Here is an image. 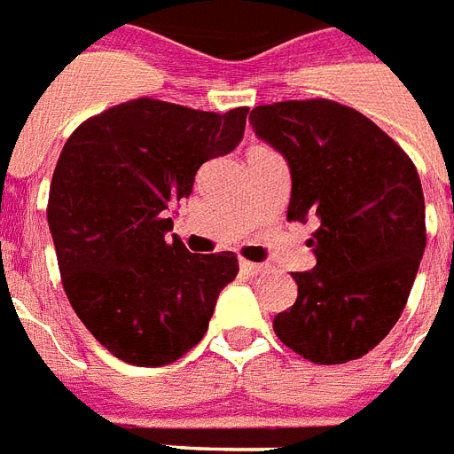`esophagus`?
Wrapping results in <instances>:
<instances>
[{"instance_id":"34e87169","label":"esophagus","mask_w":454,"mask_h":454,"mask_svg":"<svg viewBox=\"0 0 454 454\" xmlns=\"http://www.w3.org/2000/svg\"><path fill=\"white\" fill-rule=\"evenodd\" d=\"M239 268H241V272H244V275H251V278H254V275H261V272L265 270L263 265L251 263V261H241Z\"/></svg>"}]
</instances>
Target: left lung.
I'll list each match as a JSON object with an SVG mask.
<instances>
[{"instance_id":"left-lung-1","label":"left lung","mask_w":454,"mask_h":454,"mask_svg":"<svg viewBox=\"0 0 454 454\" xmlns=\"http://www.w3.org/2000/svg\"><path fill=\"white\" fill-rule=\"evenodd\" d=\"M255 136L287 160V220H318L316 268L292 272L296 301L275 335L313 364L371 352L407 304L426 248L417 167L361 112L333 100H289L251 110Z\"/></svg>"}]
</instances>
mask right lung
<instances>
[{
  "label": "right lung",
  "instance_id": "1",
  "mask_svg": "<svg viewBox=\"0 0 454 454\" xmlns=\"http://www.w3.org/2000/svg\"><path fill=\"white\" fill-rule=\"evenodd\" d=\"M248 107L215 114L141 100L88 119L54 167L47 203L64 292L117 359L165 366L203 340L237 255L167 241L199 167L244 138Z\"/></svg>",
  "mask_w": 454,
  "mask_h": 454
}]
</instances>
